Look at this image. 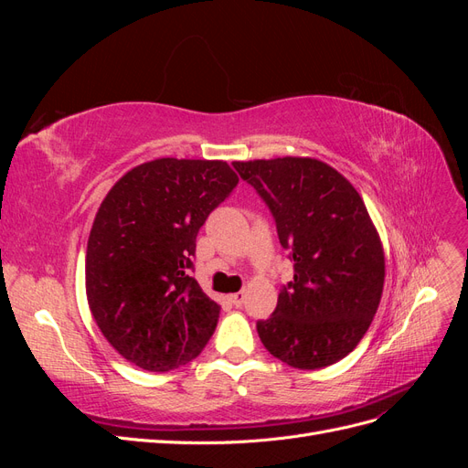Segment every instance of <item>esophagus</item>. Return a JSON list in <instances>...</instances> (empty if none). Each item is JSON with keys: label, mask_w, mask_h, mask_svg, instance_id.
Listing matches in <instances>:
<instances>
[{"label": "esophagus", "mask_w": 468, "mask_h": 468, "mask_svg": "<svg viewBox=\"0 0 468 468\" xmlns=\"http://www.w3.org/2000/svg\"><path fill=\"white\" fill-rule=\"evenodd\" d=\"M230 303H232L234 306H242V304H244V291L234 292V294L230 296Z\"/></svg>", "instance_id": "esophagus-1"}]
</instances>
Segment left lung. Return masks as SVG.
I'll return each mask as SVG.
<instances>
[{
  "label": "left lung",
  "instance_id": "1",
  "mask_svg": "<svg viewBox=\"0 0 468 468\" xmlns=\"http://www.w3.org/2000/svg\"><path fill=\"white\" fill-rule=\"evenodd\" d=\"M275 218L294 277L258 322L265 349L294 369H320L357 347L377 314L385 251L356 187L314 158L234 162Z\"/></svg>",
  "mask_w": 468,
  "mask_h": 468
}]
</instances>
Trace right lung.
Wrapping results in <instances>:
<instances>
[{
  "label": "right lung",
  "mask_w": 468,
  "mask_h": 468,
  "mask_svg": "<svg viewBox=\"0 0 468 468\" xmlns=\"http://www.w3.org/2000/svg\"><path fill=\"white\" fill-rule=\"evenodd\" d=\"M236 186L222 160L160 158L126 172L99 207L88 303L107 342L140 369H177L215 332L220 306L191 277L195 242Z\"/></svg>",
  "instance_id": "right-lung-1"
}]
</instances>
